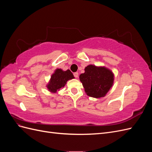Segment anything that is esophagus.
Segmentation results:
<instances>
[{
    "instance_id": "34e87169",
    "label": "esophagus",
    "mask_w": 152,
    "mask_h": 152,
    "mask_svg": "<svg viewBox=\"0 0 152 152\" xmlns=\"http://www.w3.org/2000/svg\"><path fill=\"white\" fill-rule=\"evenodd\" d=\"M73 75H74V77L75 78H77L78 77H79V73H78V72H75L74 73H73Z\"/></svg>"
}]
</instances>
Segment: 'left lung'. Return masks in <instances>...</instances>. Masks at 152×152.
<instances>
[{
  "label": "left lung",
  "instance_id": "left-lung-1",
  "mask_svg": "<svg viewBox=\"0 0 152 152\" xmlns=\"http://www.w3.org/2000/svg\"><path fill=\"white\" fill-rule=\"evenodd\" d=\"M84 70L79 78L87 95L95 98L105 96L113 85L112 71L105 66L93 65H87Z\"/></svg>",
  "mask_w": 152,
  "mask_h": 152
}]
</instances>
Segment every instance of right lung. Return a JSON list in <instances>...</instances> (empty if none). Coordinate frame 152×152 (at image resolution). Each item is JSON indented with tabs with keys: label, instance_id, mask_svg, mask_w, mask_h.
Returning <instances> with one entry per match:
<instances>
[{
	"label": "right lung",
	"instance_id": "right-lung-1",
	"mask_svg": "<svg viewBox=\"0 0 152 152\" xmlns=\"http://www.w3.org/2000/svg\"><path fill=\"white\" fill-rule=\"evenodd\" d=\"M74 78L70 70L63 71L61 68H57L50 76V79L46 87L50 93H56L66 85L68 80Z\"/></svg>",
	"mask_w": 152,
	"mask_h": 152
}]
</instances>
